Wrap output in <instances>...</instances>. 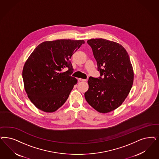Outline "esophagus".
I'll return each mask as SVG.
<instances>
[{"mask_svg":"<svg viewBox=\"0 0 159 159\" xmlns=\"http://www.w3.org/2000/svg\"><path fill=\"white\" fill-rule=\"evenodd\" d=\"M79 80L80 81H86V80H87V79H81V78H79Z\"/></svg>","mask_w":159,"mask_h":159,"instance_id":"34e87169","label":"esophagus"}]
</instances>
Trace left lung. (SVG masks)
I'll list each match as a JSON object with an SVG mask.
<instances>
[{
	"label": "left lung",
	"mask_w": 159,
	"mask_h": 159,
	"mask_svg": "<svg viewBox=\"0 0 159 159\" xmlns=\"http://www.w3.org/2000/svg\"><path fill=\"white\" fill-rule=\"evenodd\" d=\"M87 42L92 49L102 78L89 77L84 97L98 111L109 113L121 105L131 90L134 72L130 57L120 44L115 42L99 38Z\"/></svg>",
	"instance_id": "obj_1"
}]
</instances>
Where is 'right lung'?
Masks as SVG:
<instances>
[{"label": "right lung", "mask_w": 159, "mask_h": 159, "mask_svg": "<svg viewBox=\"0 0 159 159\" xmlns=\"http://www.w3.org/2000/svg\"><path fill=\"white\" fill-rule=\"evenodd\" d=\"M83 43V40L45 41L29 56L22 71L24 88L38 109L52 113L66 102L77 83L70 76L73 69L69 59ZM66 67L68 70L63 72Z\"/></svg>", "instance_id": "1"}]
</instances>
